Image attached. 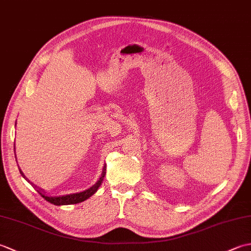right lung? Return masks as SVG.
Instances as JSON below:
<instances>
[{"mask_svg": "<svg viewBox=\"0 0 251 251\" xmlns=\"http://www.w3.org/2000/svg\"><path fill=\"white\" fill-rule=\"evenodd\" d=\"M105 166L103 167L102 170V174H101V177L99 178V180L96 182V184H94L92 188L87 189L86 191H83V192H79V193H74V194H69V195H63V196H46L45 194L42 193L39 190V194L43 197L44 200H46L49 202L52 205H56V206H60V205H71V204H77V202H81L84 201L85 200H87L88 197L92 196L94 193H96V191L98 190V188L100 186L101 182H102V180L104 178V175H105ZM23 174V173H20Z\"/></svg>", "mask_w": 251, "mask_h": 251, "instance_id": "obj_1", "label": "right lung"}]
</instances>
